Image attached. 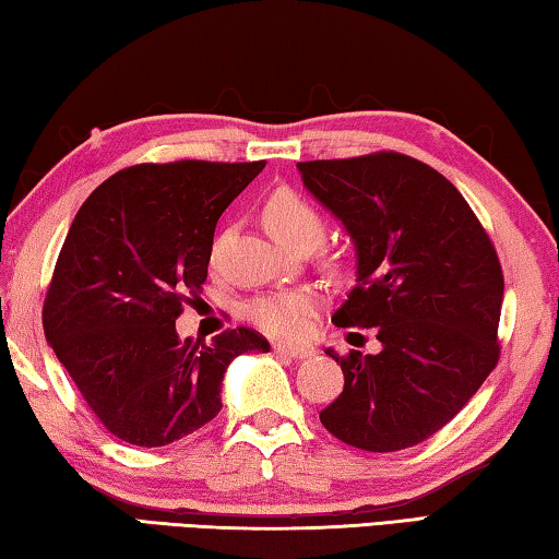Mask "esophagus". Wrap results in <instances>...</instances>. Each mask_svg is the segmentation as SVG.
I'll list each match as a JSON object with an SVG mask.
<instances>
[{
	"instance_id": "esophagus-1",
	"label": "esophagus",
	"mask_w": 559,
	"mask_h": 559,
	"mask_svg": "<svg viewBox=\"0 0 559 559\" xmlns=\"http://www.w3.org/2000/svg\"><path fill=\"white\" fill-rule=\"evenodd\" d=\"M273 353L278 355H288L293 359H306V357H313L316 349L310 345H290V343H273Z\"/></svg>"
}]
</instances>
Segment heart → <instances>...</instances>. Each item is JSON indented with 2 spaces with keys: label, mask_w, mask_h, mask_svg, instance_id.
Segmentation results:
<instances>
[{
  "label": "heart",
  "mask_w": 559,
  "mask_h": 559,
  "mask_svg": "<svg viewBox=\"0 0 559 559\" xmlns=\"http://www.w3.org/2000/svg\"><path fill=\"white\" fill-rule=\"evenodd\" d=\"M263 222L269 231L290 249H298L302 243L318 246L325 236V216L313 202L293 189H278L269 197L263 204ZM318 310L320 298L316 293L298 288L253 298L246 306V318L269 335L300 337L308 333Z\"/></svg>",
  "instance_id": "b5f03b06"
}]
</instances>
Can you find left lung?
I'll use <instances>...</instances> for the list:
<instances>
[{
    "label": "left lung",
    "instance_id": "1",
    "mask_svg": "<svg viewBox=\"0 0 559 559\" xmlns=\"http://www.w3.org/2000/svg\"><path fill=\"white\" fill-rule=\"evenodd\" d=\"M298 169L357 249V286L333 323L374 328L382 343L377 355L328 349L345 386L320 421L362 451L416 447L447 427L498 365L496 246L459 189L421 159L380 150Z\"/></svg>",
    "mask_w": 559,
    "mask_h": 559
}]
</instances>
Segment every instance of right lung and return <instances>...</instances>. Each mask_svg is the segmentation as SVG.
<instances>
[{"mask_svg": "<svg viewBox=\"0 0 559 559\" xmlns=\"http://www.w3.org/2000/svg\"><path fill=\"white\" fill-rule=\"evenodd\" d=\"M266 167L143 163L91 192L61 246L44 298V333L91 412L132 447H167L222 412L236 355L269 353L251 328L212 343L179 340L200 298L222 212Z\"/></svg>", "mask_w": 559, "mask_h": 559, "instance_id": "1", "label": "right lung"}]
</instances>
